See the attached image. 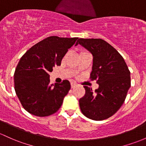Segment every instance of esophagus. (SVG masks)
<instances>
[{
    "instance_id": "1",
    "label": "esophagus",
    "mask_w": 146,
    "mask_h": 146,
    "mask_svg": "<svg viewBox=\"0 0 146 146\" xmlns=\"http://www.w3.org/2000/svg\"><path fill=\"white\" fill-rule=\"evenodd\" d=\"M76 86V84H74V83H72V84H71V88H75Z\"/></svg>"
}]
</instances>
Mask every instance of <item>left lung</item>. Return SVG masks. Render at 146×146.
Wrapping results in <instances>:
<instances>
[{
	"label": "left lung",
	"instance_id": "left-lung-1",
	"mask_svg": "<svg viewBox=\"0 0 146 146\" xmlns=\"http://www.w3.org/2000/svg\"><path fill=\"white\" fill-rule=\"evenodd\" d=\"M78 44L92 54L90 79L99 84L94 92L84 86L86 94L79 101L80 109L88 118L104 120L115 113L125 102L131 86L130 72L123 56L104 40L80 38L75 46Z\"/></svg>",
	"mask_w": 146,
	"mask_h": 146
}]
</instances>
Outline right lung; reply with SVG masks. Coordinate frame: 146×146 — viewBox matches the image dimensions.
Here are the masks:
<instances>
[{
	"label": "right lung",
	"mask_w": 146,
	"mask_h": 146,
	"mask_svg": "<svg viewBox=\"0 0 146 146\" xmlns=\"http://www.w3.org/2000/svg\"><path fill=\"white\" fill-rule=\"evenodd\" d=\"M78 37L51 36L28 50L20 59L14 74L15 90L26 111L44 117L60 109L70 90V83L50 84L49 72L61 60Z\"/></svg>",
	"instance_id": "right-lung-1"
}]
</instances>
